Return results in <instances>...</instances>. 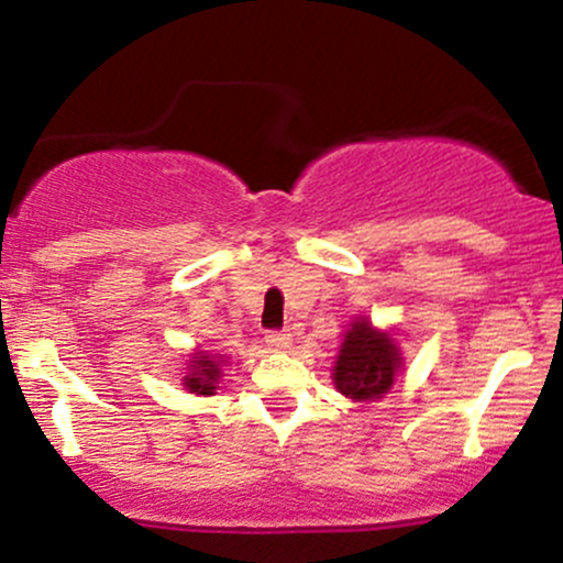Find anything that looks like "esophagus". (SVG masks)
Returning a JSON list of instances; mask_svg holds the SVG:
<instances>
[{
  "label": "esophagus",
  "mask_w": 563,
  "mask_h": 563,
  "mask_svg": "<svg viewBox=\"0 0 563 563\" xmlns=\"http://www.w3.org/2000/svg\"><path fill=\"white\" fill-rule=\"evenodd\" d=\"M264 341H267V346L273 349V352H288L290 344H294V339H290V333L286 331H269L264 335Z\"/></svg>",
  "instance_id": "esophagus-1"
}]
</instances>
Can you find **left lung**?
<instances>
[{
    "instance_id": "obj_1",
    "label": "left lung",
    "mask_w": 563,
    "mask_h": 563,
    "mask_svg": "<svg viewBox=\"0 0 563 563\" xmlns=\"http://www.w3.org/2000/svg\"><path fill=\"white\" fill-rule=\"evenodd\" d=\"M405 357L389 328H376L365 314L346 325L333 363V384L352 402H376L394 389Z\"/></svg>"
}]
</instances>
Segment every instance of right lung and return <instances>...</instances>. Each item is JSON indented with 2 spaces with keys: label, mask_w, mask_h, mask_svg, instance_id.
<instances>
[{
  "label": "right lung",
  "mask_w": 563,
  "mask_h": 563,
  "mask_svg": "<svg viewBox=\"0 0 563 563\" xmlns=\"http://www.w3.org/2000/svg\"><path fill=\"white\" fill-rule=\"evenodd\" d=\"M230 357L224 354H211L206 349H192L190 360H187L183 384L190 394H200V397H211L217 394V384L222 378L224 365Z\"/></svg>",
  "instance_id": "right-lung-1"
}]
</instances>
